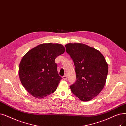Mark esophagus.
Masks as SVG:
<instances>
[{"instance_id":"34e87169","label":"esophagus","mask_w":126,"mask_h":126,"mask_svg":"<svg viewBox=\"0 0 126 126\" xmlns=\"http://www.w3.org/2000/svg\"><path fill=\"white\" fill-rule=\"evenodd\" d=\"M63 79H64V80H67V76L66 75H64V76H63Z\"/></svg>"}]
</instances>
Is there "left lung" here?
I'll return each mask as SVG.
<instances>
[{
  "label": "left lung",
  "mask_w": 126,
  "mask_h": 126,
  "mask_svg": "<svg viewBox=\"0 0 126 126\" xmlns=\"http://www.w3.org/2000/svg\"><path fill=\"white\" fill-rule=\"evenodd\" d=\"M66 52L75 66L76 81L70 85L73 93L87 101L97 96L105 85L108 66L100 51L84 44L68 43Z\"/></svg>",
  "instance_id": "8db88e82"
}]
</instances>
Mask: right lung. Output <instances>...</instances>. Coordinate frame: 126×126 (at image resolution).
<instances>
[{
	"label": "right lung",
	"instance_id": "1",
	"mask_svg": "<svg viewBox=\"0 0 126 126\" xmlns=\"http://www.w3.org/2000/svg\"><path fill=\"white\" fill-rule=\"evenodd\" d=\"M65 50L60 44H42L23 57L19 66V78L32 96L41 99L56 90L62 78L54 60Z\"/></svg>",
	"mask_w": 126,
	"mask_h": 126
}]
</instances>
